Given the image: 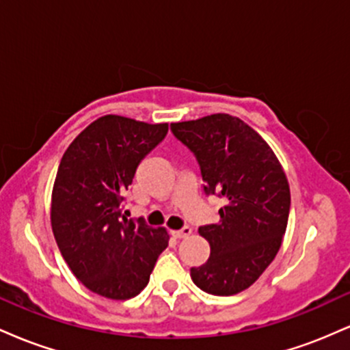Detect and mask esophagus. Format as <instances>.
<instances>
[{"label": "esophagus", "mask_w": 350, "mask_h": 350, "mask_svg": "<svg viewBox=\"0 0 350 350\" xmlns=\"http://www.w3.org/2000/svg\"><path fill=\"white\" fill-rule=\"evenodd\" d=\"M172 237H176V239H186L192 234V228L191 227H183L180 230H172L171 232Z\"/></svg>", "instance_id": "obj_1"}]
</instances>
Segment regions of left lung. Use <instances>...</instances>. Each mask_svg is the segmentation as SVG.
Here are the masks:
<instances>
[{
	"label": "left lung",
	"instance_id": "left-lung-1",
	"mask_svg": "<svg viewBox=\"0 0 350 350\" xmlns=\"http://www.w3.org/2000/svg\"><path fill=\"white\" fill-rule=\"evenodd\" d=\"M196 154L207 194L226 206L217 224L200 227L211 245L207 263L191 268L202 291L232 296L250 288L278 253L290 215V184L265 139L243 120L214 113L171 123Z\"/></svg>",
	"mask_w": 350,
	"mask_h": 350
}]
</instances>
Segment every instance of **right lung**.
<instances>
[{"instance_id":"1","label":"right lung","mask_w":350,"mask_h":350,"mask_svg":"<svg viewBox=\"0 0 350 350\" xmlns=\"http://www.w3.org/2000/svg\"><path fill=\"white\" fill-rule=\"evenodd\" d=\"M166 133L167 123L103 115L80 131L60 159L52 232L75 278L103 298L139 295L170 242L164 227L122 214L136 167Z\"/></svg>"}]
</instances>
